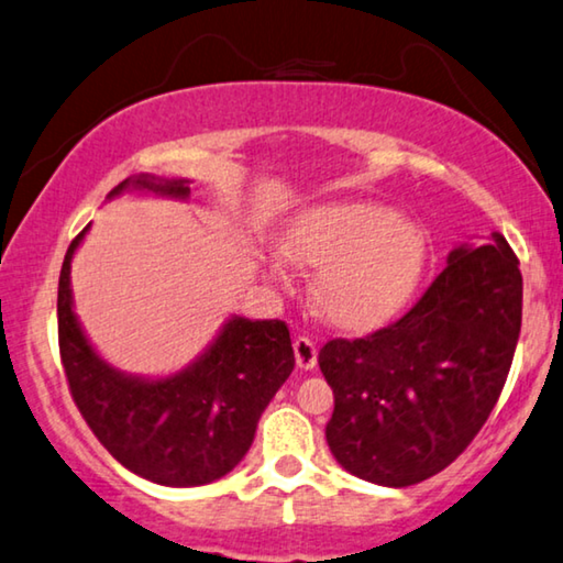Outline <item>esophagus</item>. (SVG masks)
<instances>
[{
	"instance_id": "obj_1",
	"label": "esophagus",
	"mask_w": 563,
	"mask_h": 563,
	"mask_svg": "<svg viewBox=\"0 0 563 563\" xmlns=\"http://www.w3.org/2000/svg\"><path fill=\"white\" fill-rule=\"evenodd\" d=\"M294 357H297V367L314 369L317 365V344L309 336H297L294 340Z\"/></svg>"
}]
</instances>
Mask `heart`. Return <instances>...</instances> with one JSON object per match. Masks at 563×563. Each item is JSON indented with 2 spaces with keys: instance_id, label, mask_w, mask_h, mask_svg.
I'll use <instances>...</instances> for the list:
<instances>
[{
  "instance_id": "obj_1",
  "label": "heart",
  "mask_w": 563,
  "mask_h": 563,
  "mask_svg": "<svg viewBox=\"0 0 563 563\" xmlns=\"http://www.w3.org/2000/svg\"><path fill=\"white\" fill-rule=\"evenodd\" d=\"M418 223L377 203H324L299 213L272 256V279L289 266H319L314 299L342 330H372L408 305L426 269Z\"/></svg>"
}]
</instances>
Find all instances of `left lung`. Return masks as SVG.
<instances>
[{"label": "left lung", "mask_w": 563, "mask_h": 563, "mask_svg": "<svg viewBox=\"0 0 563 563\" xmlns=\"http://www.w3.org/2000/svg\"><path fill=\"white\" fill-rule=\"evenodd\" d=\"M523 279L500 233L448 254L408 314L360 340H330L327 445L344 471L405 488L448 468L488 420L521 332Z\"/></svg>", "instance_id": "left-lung-1"}]
</instances>
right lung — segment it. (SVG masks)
<instances>
[{
	"instance_id": "add662e5",
	"label": "right lung",
	"mask_w": 563,
	"mask_h": 563,
	"mask_svg": "<svg viewBox=\"0 0 563 563\" xmlns=\"http://www.w3.org/2000/svg\"><path fill=\"white\" fill-rule=\"evenodd\" d=\"M191 180L137 173L108 194H153L186 201ZM90 223L67 249L57 287L59 354L73 400L95 438L128 471L170 488L206 486L241 463L258 418L294 369L287 324L231 314L184 369L128 375L92 347L75 314L70 269Z\"/></svg>"
}]
</instances>
